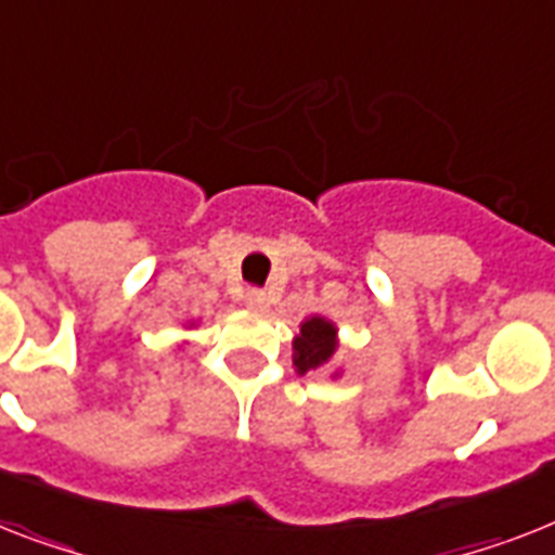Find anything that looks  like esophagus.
I'll list each match as a JSON object with an SVG mask.
<instances>
[{"label":"esophagus","mask_w":555,"mask_h":555,"mask_svg":"<svg viewBox=\"0 0 555 555\" xmlns=\"http://www.w3.org/2000/svg\"><path fill=\"white\" fill-rule=\"evenodd\" d=\"M245 305L250 310H259V313H264V310L270 308V296L264 291H247L245 293Z\"/></svg>","instance_id":"34e87169"}]
</instances>
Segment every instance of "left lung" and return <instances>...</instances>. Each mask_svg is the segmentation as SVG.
<instances>
[{
    "label": "left lung",
    "instance_id": "8db88e82",
    "mask_svg": "<svg viewBox=\"0 0 555 555\" xmlns=\"http://www.w3.org/2000/svg\"><path fill=\"white\" fill-rule=\"evenodd\" d=\"M339 348L336 341V324L322 317H310L301 322L299 336L293 339V364L305 376L310 371H319L331 362Z\"/></svg>",
    "mask_w": 555,
    "mask_h": 555
}]
</instances>
